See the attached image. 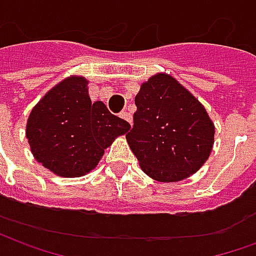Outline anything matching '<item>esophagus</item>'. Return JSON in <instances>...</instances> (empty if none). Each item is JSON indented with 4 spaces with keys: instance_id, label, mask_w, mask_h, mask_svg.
I'll use <instances>...</instances> for the list:
<instances>
[{
    "instance_id": "esophagus-1",
    "label": "esophagus",
    "mask_w": 256,
    "mask_h": 256,
    "mask_svg": "<svg viewBox=\"0 0 256 256\" xmlns=\"http://www.w3.org/2000/svg\"><path fill=\"white\" fill-rule=\"evenodd\" d=\"M120 118H122V119H124V120H128L130 124L133 123V116H132V114H130V112H128V111L120 112Z\"/></svg>"
}]
</instances>
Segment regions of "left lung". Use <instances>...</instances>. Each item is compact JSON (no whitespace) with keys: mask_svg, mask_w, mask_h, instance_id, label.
<instances>
[{"mask_svg":"<svg viewBox=\"0 0 256 256\" xmlns=\"http://www.w3.org/2000/svg\"><path fill=\"white\" fill-rule=\"evenodd\" d=\"M134 101V126L126 140L141 170L159 182H178L198 172L215 134L203 104L166 72L141 84Z\"/></svg>","mask_w":256,"mask_h":256,"instance_id":"1","label":"left lung"}]
</instances>
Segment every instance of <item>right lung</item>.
Masks as SVG:
<instances>
[{
	"mask_svg": "<svg viewBox=\"0 0 256 256\" xmlns=\"http://www.w3.org/2000/svg\"><path fill=\"white\" fill-rule=\"evenodd\" d=\"M88 84L80 75L63 79L38 101L27 119L31 154L58 177L90 172L114 140L130 130L102 101L92 102Z\"/></svg>",
	"mask_w": 256,
	"mask_h": 256,
	"instance_id": "add662e5",
	"label": "right lung"
}]
</instances>
